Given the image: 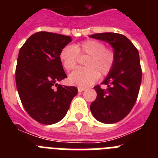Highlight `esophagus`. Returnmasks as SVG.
<instances>
[{
  "label": "esophagus",
  "instance_id": "obj_1",
  "mask_svg": "<svg viewBox=\"0 0 158 158\" xmlns=\"http://www.w3.org/2000/svg\"><path fill=\"white\" fill-rule=\"evenodd\" d=\"M77 90H78V92H79V93H82V92L85 91V88L78 87V88H77Z\"/></svg>",
  "mask_w": 158,
  "mask_h": 158
}]
</instances>
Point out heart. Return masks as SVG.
<instances>
[{
	"instance_id": "obj_1",
	"label": "heart",
	"mask_w": 158,
	"mask_h": 158,
	"mask_svg": "<svg viewBox=\"0 0 158 158\" xmlns=\"http://www.w3.org/2000/svg\"><path fill=\"white\" fill-rule=\"evenodd\" d=\"M78 54L89 55L85 61L87 67L77 69L69 76L71 85L85 88L92 85L101 76H106L113 69L115 62L114 50L105 47L102 42L89 40L75 45H67L61 50L59 60L66 71L74 69L77 64Z\"/></svg>"
}]
</instances>
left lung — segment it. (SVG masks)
Segmentation results:
<instances>
[{"label": "left lung", "instance_id": "obj_1", "mask_svg": "<svg viewBox=\"0 0 158 158\" xmlns=\"http://www.w3.org/2000/svg\"><path fill=\"white\" fill-rule=\"evenodd\" d=\"M107 42L115 53V62L102 85L95 86L97 96L90 105L93 116L103 123H115L122 120L133 108L142 81L139 54L125 35L105 32L89 35Z\"/></svg>", "mask_w": 158, "mask_h": 158}]
</instances>
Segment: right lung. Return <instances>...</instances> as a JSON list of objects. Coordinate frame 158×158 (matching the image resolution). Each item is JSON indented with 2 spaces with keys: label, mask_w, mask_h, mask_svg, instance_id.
Here are the masks:
<instances>
[{
  "label": "right lung",
  "mask_w": 158,
  "mask_h": 158,
  "mask_svg": "<svg viewBox=\"0 0 158 158\" xmlns=\"http://www.w3.org/2000/svg\"><path fill=\"white\" fill-rule=\"evenodd\" d=\"M71 41L70 36L40 31L30 36L19 50L17 91L24 109L40 123L51 125L62 120L77 94V88L58 84L67 77L60 51Z\"/></svg>",
  "instance_id": "right-lung-1"
}]
</instances>
